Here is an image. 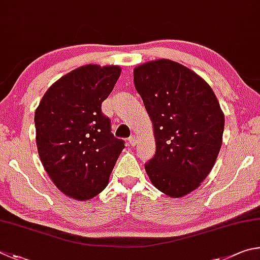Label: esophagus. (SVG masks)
<instances>
[{
	"mask_svg": "<svg viewBox=\"0 0 260 260\" xmlns=\"http://www.w3.org/2000/svg\"><path fill=\"white\" fill-rule=\"evenodd\" d=\"M136 143H137V140H136L135 136H131V137L129 138V144L131 145V146H135Z\"/></svg>",
	"mask_w": 260,
	"mask_h": 260,
	"instance_id": "34e87169",
	"label": "esophagus"
}]
</instances>
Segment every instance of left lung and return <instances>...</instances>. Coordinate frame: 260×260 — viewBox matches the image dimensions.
Returning a JSON list of instances; mask_svg holds the SVG:
<instances>
[{"instance_id": "1", "label": "left lung", "mask_w": 260, "mask_h": 260, "mask_svg": "<svg viewBox=\"0 0 260 260\" xmlns=\"http://www.w3.org/2000/svg\"><path fill=\"white\" fill-rule=\"evenodd\" d=\"M135 86L153 123L156 152L145 165L149 180L170 198H183L207 178L219 154L225 116L211 86L170 59L134 70Z\"/></svg>"}]
</instances>
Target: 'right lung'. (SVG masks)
I'll list each match as a JSON object with an SVG mask.
<instances>
[{"label": "right lung", "mask_w": 260, "mask_h": 260, "mask_svg": "<svg viewBox=\"0 0 260 260\" xmlns=\"http://www.w3.org/2000/svg\"><path fill=\"white\" fill-rule=\"evenodd\" d=\"M120 75V66H81L54 82L35 109L41 162L68 198L86 201L103 192L124 148L102 113Z\"/></svg>", "instance_id": "obj_1"}]
</instances>
